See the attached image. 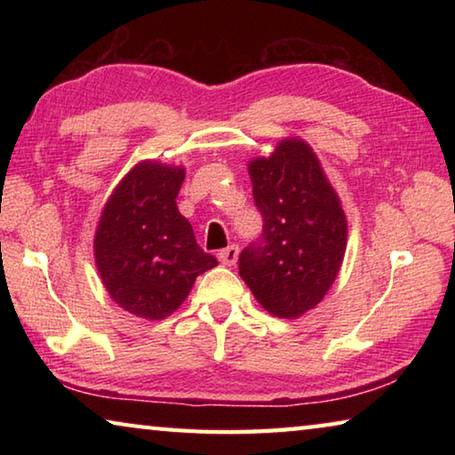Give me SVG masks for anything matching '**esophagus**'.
Returning <instances> with one entry per match:
<instances>
[{
  "label": "esophagus",
  "mask_w": 455,
  "mask_h": 455,
  "mask_svg": "<svg viewBox=\"0 0 455 455\" xmlns=\"http://www.w3.org/2000/svg\"><path fill=\"white\" fill-rule=\"evenodd\" d=\"M219 260H220L222 265H227V267L236 265V260H238V246L236 244H230V246H227V249H222L219 252Z\"/></svg>",
  "instance_id": "1"
}]
</instances>
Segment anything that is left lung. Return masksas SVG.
I'll return each instance as SVG.
<instances>
[{"label": "left lung", "mask_w": 455, "mask_h": 455, "mask_svg": "<svg viewBox=\"0 0 455 455\" xmlns=\"http://www.w3.org/2000/svg\"><path fill=\"white\" fill-rule=\"evenodd\" d=\"M263 235L238 257V275L275 317L315 309L333 284L347 246V219L311 146L287 138L249 164Z\"/></svg>", "instance_id": "left-lung-1"}]
</instances>
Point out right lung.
Listing matches in <instances>:
<instances>
[{
    "mask_svg": "<svg viewBox=\"0 0 455 455\" xmlns=\"http://www.w3.org/2000/svg\"><path fill=\"white\" fill-rule=\"evenodd\" d=\"M182 166L138 163L108 198L94 236L98 273L114 303L136 317L174 313L196 276L217 267L200 249L176 196Z\"/></svg>",
    "mask_w": 455,
    "mask_h": 455,
    "instance_id": "1",
    "label": "right lung"
}]
</instances>
